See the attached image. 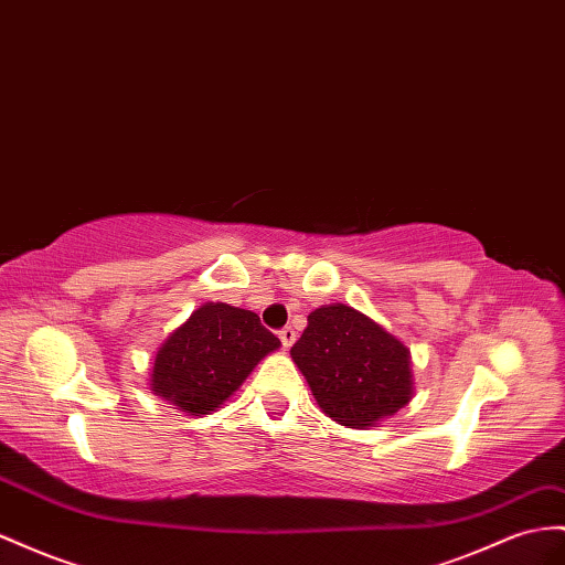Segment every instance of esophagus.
<instances>
[{
  "label": "esophagus",
  "instance_id": "obj_1",
  "mask_svg": "<svg viewBox=\"0 0 565 565\" xmlns=\"http://www.w3.org/2000/svg\"><path fill=\"white\" fill-rule=\"evenodd\" d=\"M295 340H297V332H295V328H282L280 330V342H282V347L285 349H289L295 344Z\"/></svg>",
  "mask_w": 565,
  "mask_h": 565
}]
</instances>
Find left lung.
Masks as SVG:
<instances>
[{"instance_id": "left-lung-1", "label": "left lung", "mask_w": 565, "mask_h": 565, "mask_svg": "<svg viewBox=\"0 0 565 565\" xmlns=\"http://www.w3.org/2000/svg\"><path fill=\"white\" fill-rule=\"evenodd\" d=\"M307 320L289 356L326 416L363 430L414 399L408 347L373 318L347 303H326Z\"/></svg>"}]
</instances>
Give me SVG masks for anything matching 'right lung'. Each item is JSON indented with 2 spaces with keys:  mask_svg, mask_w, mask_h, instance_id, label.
I'll return each mask as SVG.
<instances>
[{
  "mask_svg": "<svg viewBox=\"0 0 565 565\" xmlns=\"http://www.w3.org/2000/svg\"><path fill=\"white\" fill-rule=\"evenodd\" d=\"M278 349L254 311L206 301L159 344L149 390L182 414L209 416Z\"/></svg>",
  "mask_w": 565,
  "mask_h": 565,
  "instance_id": "add662e5",
  "label": "right lung"
}]
</instances>
